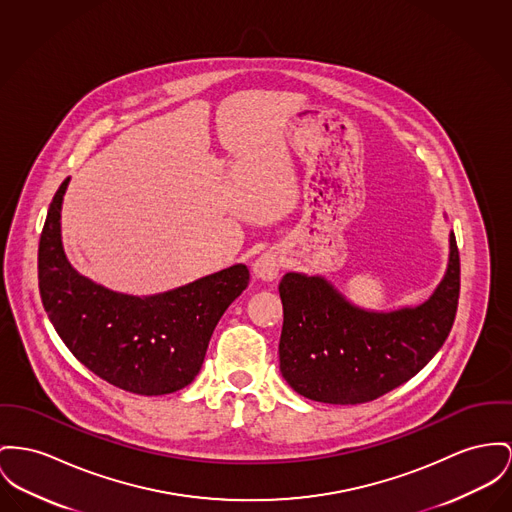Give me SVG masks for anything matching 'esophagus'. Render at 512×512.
<instances>
[{
  "instance_id": "34e87169",
  "label": "esophagus",
  "mask_w": 512,
  "mask_h": 512,
  "mask_svg": "<svg viewBox=\"0 0 512 512\" xmlns=\"http://www.w3.org/2000/svg\"><path fill=\"white\" fill-rule=\"evenodd\" d=\"M279 268H281V254L277 250H268L260 254L252 264L254 275L264 281H273L279 273Z\"/></svg>"
}]
</instances>
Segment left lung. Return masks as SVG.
<instances>
[{"label": "left lung", "mask_w": 512, "mask_h": 512, "mask_svg": "<svg viewBox=\"0 0 512 512\" xmlns=\"http://www.w3.org/2000/svg\"><path fill=\"white\" fill-rule=\"evenodd\" d=\"M458 295L460 258L452 231L443 279L419 305L359 307L324 275L287 272L279 283L281 375L314 402H371L408 382L437 355L454 324Z\"/></svg>", "instance_id": "1"}]
</instances>
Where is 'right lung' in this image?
I'll list each match as a JSON object with an SVG mask.
<instances>
[{
    "label": "right lung",
    "mask_w": 512,
    "mask_h": 512,
    "mask_svg": "<svg viewBox=\"0 0 512 512\" xmlns=\"http://www.w3.org/2000/svg\"><path fill=\"white\" fill-rule=\"evenodd\" d=\"M69 176L48 207L38 244L44 310L69 351L106 382L141 396L188 386L204 365L223 312L248 287L235 264L155 295L112 291L69 264L62 242V204Z\"/></svg>",
    "instance_id": "add662e5"
}]
</instances>
